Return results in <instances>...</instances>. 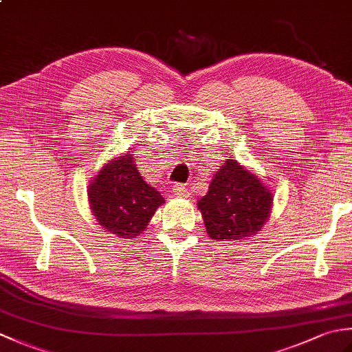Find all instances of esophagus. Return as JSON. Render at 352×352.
<instances>
[{
	"label": "esophagus",
	"mask_w": 352,
	"mask_h": 352,
	"mask_svg": "<svg viewBox=\"0 0 352 352\" xmlns=\"http://www.w3.org/2000/svg\"><path fill=\"white\" fill-rule=\"evenodd\" d=\"M170 192H172V195H175V197H186V195H188V189L184 188V184H180V183L172 186Z\"/></svg>",
	"instance_id": "esophagus-1"
}]
</instances>
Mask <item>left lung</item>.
<instances>
[{"label": "left lung", "instance_id": "1", "mask_svg": "<svg viewBox=\"0 0 352 352\" xmlns=\"http://www.w3.org/2000/svg\"><path fill=\"white\" fill-rule=\"evenodd\" d=\"M272 193L237 160L216 170L207 195L198 201L207 234L216 241H239L257 234L272 207Z\"/></svg>", "mask_w": 352, "mask_h": 352}]
</instances>
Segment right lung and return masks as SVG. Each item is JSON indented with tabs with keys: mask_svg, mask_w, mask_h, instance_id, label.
I'll use <instances>...</instances> for the list:
<instances>
[{
	"mask_svg": "<svg viewBox=\"0 0 352 352\" xmlns=\"http://www.w3.org/2000/svg\"><path fill=\"white\" fill-rule=\"evenodd\" d=\"M133 154L106 163L89 184V203L96 222L111 234L134 239L144 233L164 198L140 177Z\"/></svg>",
	"mask_w": 352,
	"mask_h": 352,
	"instance_id": "1",
	"label": "right lung"
}]
</instances>
